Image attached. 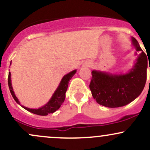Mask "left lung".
I'll return each instance as SVG.
<instances>
[{
    "label": "left lung",
    "mask_w": 150,
    "mask_h": 150,
    "mask_svg": "<svg viewBox=\"0 0 150 150\" xmlns=\"http://www.w3.org/2000/svg\"><path fill=\"white\" fill-rule=\"evenodd\" d=\"M132 42L136 51H141V53L128 73L112 74L92 71L89 88L93 98L99 104L108 108L125 106L135 100L143 90L147 80V56L134 37H132Z\"/></svg>",
    "instance_id": "obj_1"
}]
</instances>
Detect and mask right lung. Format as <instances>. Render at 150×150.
<instances>
[{
  "label": "right lung",
  "instance_id": "right-lung-1",
  "mask_svg": "<svg viewBox=\"0 0 150 150\" xmlns=\"http://www.w3.org/2000/svg\"><path fill=\"white\" fill-rule=\"evenodd\" d=\"M76 71V70H73V71H71L70 73L64 75L63 78H62L58 88L56 89V90L55 91L54 93H53L52 97L50 99V100L48 101L47 104H46L44 106H43L41 108H30L20 105V101H19L18 99L17 98L16 96H15L13 87H12L11 77H10L11 74H10V72L9 74H8V86H9L10 93H11L13 99H14L15 101H16L18 104H20L22 108H24L25 109L27 110V111H30L31 113H34V114L39 115V116H47L49 113H53L56 111H57L58 108L61 107L62 104L64 102L65 98V92H66L67 89H68L69 81L70 80V79L73 77V75H75Z\"/></svg>",
  "mask_w": 150,
  "mask_h": 150
}]
</instances>
